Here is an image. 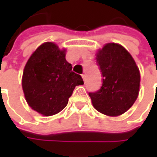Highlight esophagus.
Wrapping results in <instances>:
<instances>
[{
  "instance_id": "obj_1",
  "label": "esophagus",
  "mask_w": 157,
  "mask_h": 157,
  "mask_svg": "<svg viewBox=\"0 0 157 157\" xmlns=\"http://www.w3.org/2000/svg\"><path fill=\"white\" fill-rule=\"evenodd\" d=\"M82 78L84 79V81H86V74H82Z\"/></svg>"
}]
</instances>
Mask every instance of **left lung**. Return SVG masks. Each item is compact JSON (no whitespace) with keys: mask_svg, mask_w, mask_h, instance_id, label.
Instances as JSON below:
<instances>
[{"mask_svg":"<svg viewBox=\"0 0 157 157\" xmlns=\"http://www.w3.org/2000/svg\"><path fill=\"white\" fill-rule=\"evenodd\" d=\"M97 64L102 75V86L89 93L96 110L108 116L127 112L139 94L140 71L134 58L123 46L106 44L97 53Z\"/></svg>","mask_w":157,"mask_h":157,"instance_id":"obj_1","label":"left lung"}]
</instances>
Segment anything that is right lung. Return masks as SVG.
I'll list each match as a JSON object with an SVG mask.
<instances>
[{
    "label": "right lung",
    "instance_id": "1",
    "mask_svg": "<svg viewBox=\"0 0 157 157\" xmlns=\"http://www.w3.org/2000/svg\"><path fill=\"white\" fill-rule=\"evenodd\" d=\"M65 50L51 42L40 45L23 70L21 86L29 105L44 116L62 111L76 86L83 85L81 76L71 71Z\"/></svg>",
    "mask_w": 157,
    "mask_h": 157
}]
</instances>
